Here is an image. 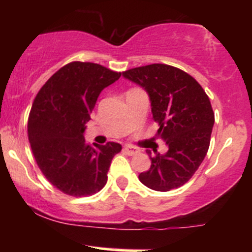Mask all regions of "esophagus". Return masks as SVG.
I'll return each instance as SVG.
<instances>
[{"mask_svg":"<svg viewBox=\"0 0 252 252\" xmlns=\"http://www.w3.org/2000/svg\"><path fill=\"white\" fill-rule=\"evenodd\" d=\"M123 152L126 153V154L132 156V155L137 154L138 149H136L135 147H132V146H126V147H124V148H123Z\"/></svg>","mask_w":252,"mask_h":252,"instance_id":"obj_1","label":"esophagus"}]
</instances>
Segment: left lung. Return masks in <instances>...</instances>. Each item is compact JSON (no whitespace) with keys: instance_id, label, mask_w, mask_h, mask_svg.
I'll return each mask as SVG.
<instances>
[{"instance_id":"8db88e82","label":"left lung","mask_w":252,"mask_h":252,"mask_svg":"<svg viewBox=\"0 0 252 252\" xmlns=\"http://www.w3.org/2000/svg\"><path fill=\"white\" fill-rule=\"evenodd\" d=\"M123 77L148 92L158 138L168 146L153 156L152 164L138 179L158 192L178 189L194 175L210 147L215 112L210 98L192 76L166 63H152L124 71Z\"/></svg>"}]
</instances>
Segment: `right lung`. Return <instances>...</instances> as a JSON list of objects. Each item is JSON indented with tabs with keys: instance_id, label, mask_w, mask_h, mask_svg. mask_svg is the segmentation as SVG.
Listing matches in <instances>:
<instances>
[{
	"instance_id": "right-lung-1",
	"label": "right lung",
	"mask_w": 252,
	"mask_h": 252,
	"mask_svg": "<svg viewBox=\"0 0 252 252\" xmlns=\"http://www.w3.org/2000/svg\"><path fill=\"white\" fill-rule=\"evenodd\" d=\"M121 74L99 63L72 62L34 99L27 126L32 152L45 178L65 194L92 195L108 181L110 163L122 146H90L84 131L102 90Z\"/></svg>"
}]
</instances>
